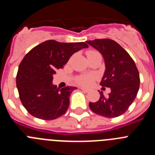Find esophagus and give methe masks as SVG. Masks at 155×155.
Segmentation results:
<instances>
[{
    "label": "esophagus",
    "mask_w": 155,
    "mask_h": 155,
    "mask_svg": "<svg viewBox=\"0 0 155 155\" xmlns=\"http://www.w3.org/2000/svg\"><path fill=\"white\" fill-rule=\"evenodd\" d=\"M81 90H82L83 91H84V92L87 93V92H89L90 90L89 89H87V88H84V87H80Z\"/></svg>",
    "instance_id": "obj_1"
}]
</instances>
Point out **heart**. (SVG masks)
<instances>
[{
    "mask_svg": "<svg viewBox=\"0 0 155 155\" xmlns=\"http://www.w3.org/2000/svg\"><path fill=\"white\" fill-rule=\"evenodd\" d=\"M94 51H89L87 52V55L90 53H93ZM95 77L92 74H84V75H81V76L77 77L76 78V82L78 84L82 86H89L94 81Z\"/></svg>",
    "mask_w": 155,
    "mask_h": 155,
    "instance_id": "obj_1",
    "label": "heart"
}]
</instances>
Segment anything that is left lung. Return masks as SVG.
<instances>
[{
	"label": "left lung",
	"instance_id": "obj_1",
	"mask_svg": "<svg viewBox=\"0 0 155 155\" xmlns=\"http://www.w3.org/2000/svg\"><path fill=\"white\" fill-rule=\"evenodd\" d=\"M102 55L105 73L100 85L110 87L109 96L100 91L96 102H89L93 113L106 118H115L125 113L137 97L140 75L134 60L116 41L109 39L87 41ZM104 88V87H103Z\"/></svg>",
	"mask_w": 155,
	"mask_h": 155
}]
</instances>
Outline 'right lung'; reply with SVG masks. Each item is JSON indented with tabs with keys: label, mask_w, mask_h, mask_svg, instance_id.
Masks as SVG:
<instances>
[{
	"label": "right lung",
	"mask_w": 155,
	"mask_h": 155,
	"mask_svg": "<svg viewBox=\"0 0 155 155\" xmlns=\"http://www.w3.org/2000/svg\"><path fill=\"white\" fill-rule=\"evenodd\" d=\"M85 42L47 40L25 56L19 64L16 85L23 106L31 116L50 120L67 112L70 95L77 87L68 86L60 89L53 84V76L74 53L88 47Z\"/></svg>",
	"instance_id": "add662e5"
}]
</instances>
